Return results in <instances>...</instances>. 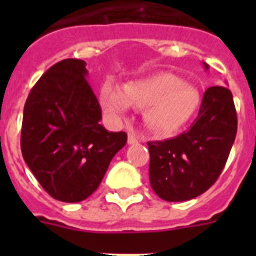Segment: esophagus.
I'll return each instance as SVG.
<instances>
[{
  "instance_id": "34e87169",
  "label": "esophagus",
  "mask_w": 256,
  "mask_h": 256,
  "mask_svg": "<svg viewBox=\"0 0 256 256\" xmlns=\"http://www.w3.org/2000/svg\"><path fill=\"white\" fill-rule=\"evenodd\" d=\"M128 144H138V137H137V134H136L133 130H130V132H128Z\"/></svg>"
}]
</instances>
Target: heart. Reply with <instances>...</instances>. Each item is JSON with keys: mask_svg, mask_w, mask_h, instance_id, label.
I'll use <instances>...</instances> for the list:
<instances>
[{"mask_svg": "<svg viewBox=\"0 0 256 256\" xmlns=\"http://www.w3.org/2000/svg\"><path fill=\"white\" fill-rule=\"evenodd\" d=\"M100 101L112 116L126 114L130 108H144V122L152 132L170 134L182 128L195 114L200 94L172 73H158L126 83L123 91L112 82L104 83Z\"/></svg>", "mask_w": 256, "mask_h": 256, "instance_id": "obj_1", "label": "heart"}]
</instances>
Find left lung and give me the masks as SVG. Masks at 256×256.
Listing matches in <instances>:
<instances>
[{"mask_svg": "<svg viewBox=\"0 0 256 256\" xmlns=\"http://www.w3.org/2000/svg\"><path fill=\"white\" fill-rule=\"evenodd\" d=\"M205 69H208V65ZM237 133L232 92L214 86L205 91L200 112L187 132L174 138L148 142V177L165 201L198 198L216 183L227 162Z\"/></svg>", "mask_w": 256, "mask_h": 256, "instance_id": "1", "label": "left lung"}]
</instances>
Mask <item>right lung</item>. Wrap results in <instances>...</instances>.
Segmentation results:
<instances>
[{"label":"right lung","mask_w":256,"mask_h":256,"mask_svg":"<svg viewBox=\"0 0 256 256\" xmlns=\"http://www.w3.org/2000/svg\"><path fill=\"white\" fill-rule=\"evenodd\" d=\"M87 74L78 58L52 65L32 88L22 114V158L44 191L64 202L91 196L126 144V132L100 124L102 112Z\"/></svg>","instance_id":"obj_1"}]
</instances>
